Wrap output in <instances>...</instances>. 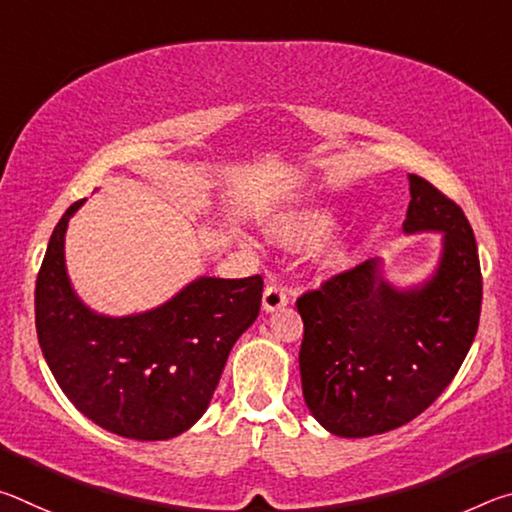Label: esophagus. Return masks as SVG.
Returning <instances> with one entry per match:
<instances>
[{"label":"esophagus","instance_id":"1","mask_svg":"<svg viewBox=\"0 0 512 512\" xmlns=\"http://www.w3.org/2000/svg\"><path fill=\"white\" fill-rule=\"evenodd\" d=\"M289 302V291L280 282H268L264 289V309L266 311H277Z\"/></svg>","mask_w":512,"mask_h":512}]
</instances>
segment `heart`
Here are the masks:
<instances>
[{
    "label": "heart",
    "instance_id": "1",
    "mask_svg": "<svg viewBox=\"0 0 512 512\" xmlns=\"http://www.w3.org/2000/svg\"><path fill=\"white\" fill-rule=\"evenodd\" d=\"M336 223H339V219H336L332 210L318 207V210L300 212L298 216L282 221L275 228V235L287 246H311L318 244L320 239H325L336 228ZM345 259H348L345 253H334L332 264H343Z\"/></svg>",
    "mask_w": 512,
    "mask_h": 512
}]
</instances>
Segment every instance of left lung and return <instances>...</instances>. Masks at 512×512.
I'll use <instances>...</instances> for the list:
<instances>
[{"mask_svg":"<svg viewBox=\"0 0 512 512\" xmlns=\"http://www.w3.org/2000/svg\"><path fill=\"white\" fill-rule=\"evenodd\" d=\"M404 230H443L436 275L397 291L366 259L305 291L296 307L302 393L334 436L366 438L402 427L452 384L479 329L483 277L472 225L461 207L411 173Z\"/></svg>","mask_w":512,"mask_h":512,"instance_id":"obj_1","label":"left lung"}]
</instances>
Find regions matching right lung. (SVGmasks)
Returning a JSON list of instances; mask_svg holds the SVG:
<instances>
[{"mask_svg":"<svg viewBox=\"0 0 512 512\" xmlns=\"http://www.w3.org/2000/svg\"><path fill=\"white\" fill-rule=\"evenodd\" d=\"M60 216L36 280V332L67 400L99 427L135 440H169L205 413L232 345L262 307V275L201 277L153 311L106 318L74 296Z\"/></svg>","mask_w":512,"mask_h":512,"instance_id":"right-lung-1","label":"right lung"}]
</instances>
